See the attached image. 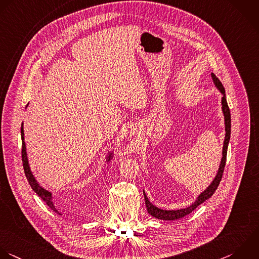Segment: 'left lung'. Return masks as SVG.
Segmentation results:
<instances>
[{"instance_id": "8db88e82", "label": "left lung", "mask_w": 259, "mask_h": 259, "mask_svg": "<svg viewBox=\"0 0 259 259\" xmlns=\"http://www.w3.org/2000/svg\"><path fill=\"white\" fill-rule=\"evenodd\" d=\"M211 77L213 80V83L215 84L216 89L221 93L222 95V100H221V105H222V112H223V116H224V124H225V138H224V144H223V150H222V158L220 161V165L218 168V171L214 178V180L212 181V183L206 188V190H204V192H202L196 199V201L191 204L189 207L184 208V209H179V210H163L160 209L156 206H154L147 198L144 190H143V194H144V200H145V205H146V209L147 212L154 218L159 219V220H165V221H175L178 219H181L189 214H191L198 206H200L201 204H203L205 201H207L208 199H210L213 194L216 192L222 176H223V171H224V167H225V163H226V156H227V149H228V144L230 141V135H231V114H230V110L227 104V100H226V95H225V89L222 84V82L219 80V78L213 73L211 72Z\"/></svg>"}]
</instances>
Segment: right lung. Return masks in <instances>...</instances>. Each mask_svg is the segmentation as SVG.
I'll return each instance as SVG.
<instances>
[{
  "mask_svg": "<svg viewBox=\"0 0 259 259\" xmlns=\"http://www.w3.org/2000/svg\"><path fill=\"white\" fill-rule=\"evenodd\" d=\"M27 108V106H26ZM21 138H22V161H23V167H24V171L26 175V178L32 188V190L47 204V206L49 208H51V210H53L54 212H58L54 206L53 203V199H52V193L50 191H48L47 189L43 188L39 182L36 180V178L34 177V175L32 174V170L30 168V164H29V160H28V156H27V151H26V143H25V137H24V127H23V123L21 126ZM114 157V149L109 151L106 159H105V164L108 165V167L110 166V163L112 161Z\"/></svg>",
  "mask_w": 259,
  "mask_h": 259,
  "instance_id": "right-lung-1",
  "label": "right lung"
}]
</instances>
